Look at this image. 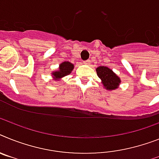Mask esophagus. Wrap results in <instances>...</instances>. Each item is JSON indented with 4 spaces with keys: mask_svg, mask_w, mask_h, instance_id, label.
<instances>
[{
    "mask_svg": "<svg viewBox=\"0 0 159 159\" xmlns=\"http://www.w3.org/2000/svg\"><path fill=\"white\" fill-rule=\"evenodd\" d=\"M82 63L85 64V65H89V64H90V61H89V60H87V61H82Z\"/></svg>",
    "mask_w": 159,
    "mask_h": 159,
    "instance_id": "1",
    "label": "esophagus"
}]
</instances>
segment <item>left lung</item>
I'll return each mask as SVG.
<instances>
[{
    "instance_id": "left-lung-1",
    "label": "left lung",
    "mask_w": 159,
    "mask_h": 159,
    "mask_svg": "<svg viewBox=\"0 0 159 159\" xmlns=\"http://www.w3.org/2000/svg\"><path fill=\"white\" fill-rule=\"evenodd\" d=\"M97 75L102 80L104 87L107 90H115L118 87L119 84L120 83V77L116 75L111 69L105 66H99L96 69Z\"/></svg>"
}]
</instances>
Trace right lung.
<instances>
[{"label":"right lung","mask_w":159,"mask_h":159,"mask_svg":"<svg viewBox=\"0 0 159 159\" xmlns=\"http://www.w3.org/2000/svg\"><path fill=\"white\" fill-rule=\"evenodd\" d=\"M73 65L71 64L70 62H64V63L61 64L60 65V69L58 71H55L54 73H52L53 76H54L55 78H61L62 77H65V76L69 75V73H71V71L73 69Z\"/></svg>","instance_id":"1"}]
</instances>
